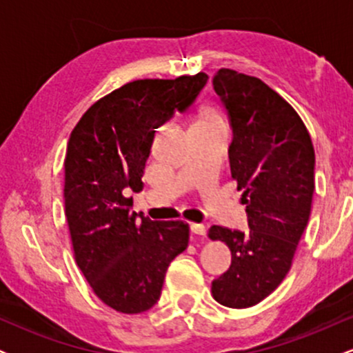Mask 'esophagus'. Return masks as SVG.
I'll return each mask as SVG.
<instances>
[{
	"mask_svg": "<svg viewBox=\"0 0 353 353\" xmlns=\"http://www.w3.org/2000/svg\"><path fill=\"white\" fill-rule=\"evenodd\" d=\"M190 232H192L194 236H204L205 228L202 224H190Z\"/></svg>",
	"mask_w": 353,
	"mask_h": 353,
	"instance_id": "1",
	"label": "esophagus"
}]
</instances>
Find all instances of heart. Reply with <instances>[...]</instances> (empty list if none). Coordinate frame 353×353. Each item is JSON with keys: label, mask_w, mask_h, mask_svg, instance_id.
Returning a JSON list of instances; mask_svg holds the SVG:
<instances>
[{"label": "heart", "mask_w": 353, "mask_h": 353, "mask_svg": "<svg viewBox=\"0 0 353 353\" xmlns=\"http://www.w3.org/2000/svg\"><path fill=\"white\" fill-rule=\"evenodd\" d=\"M222 119L212 109H205L204 112H201V116L197 117L196 124H221Z\"/></svg>", "instance_id": "1"}]
</instances>
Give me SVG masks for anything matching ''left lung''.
<instances>
[{
    "mask_svg": "<svg viewBox=\"0 0 353 353\" xmlns=\"http://www.w3.org/2000/svg\"><path fill=\"white\" fill-rule=\"evenodd\" d=\"M212 84L232 128L230 172L244 192L250 228L209 229V239L232 254L228 272L212 282V295L230 309H247L290 270L310 216L315 152L301 116L264 81L222 68Z\"/></svg>",
    "mask_w": 353,
    "mask_h": 353,
    "instance_id": "8db88e82",
    "label": "left lung"
}]
</instances>
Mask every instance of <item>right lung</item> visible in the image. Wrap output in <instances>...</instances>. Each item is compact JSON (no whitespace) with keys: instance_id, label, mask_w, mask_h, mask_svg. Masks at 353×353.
I'll return each instance as SVG.
<instances>
[{"instance_id":"1","label":"right lung","mask_w":353,"mask_h":353,"mask_svg":"<svg viewBox=\"0 0 353 353\" xmlns=\"http://www.w3.org/2000/svg\"><path fill=\"white\" fill-rule=\"evenodd\" d=\"M205 72L137 79L96 101L72 129L64 159V209L76 264L92 292L123 314L159 301L165 270L188 249L189 225L132 208L156 129L192 106Z\"/></svg>"}]
</instances>
